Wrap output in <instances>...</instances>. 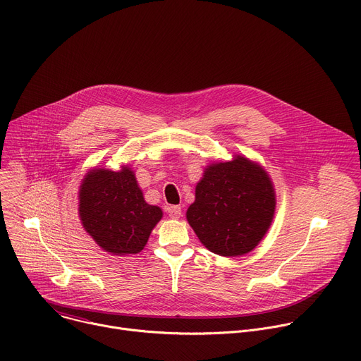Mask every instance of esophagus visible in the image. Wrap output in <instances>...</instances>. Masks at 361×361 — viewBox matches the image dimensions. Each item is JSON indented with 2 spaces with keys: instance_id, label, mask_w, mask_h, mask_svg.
<instances>
[{
  "instance_id": "1",
  "label": "esophagus",
  "mask_w": 361,
  "mask_h": 361,
  "mask_svg": "<svg viewBox=\"0 0 361 361\" xmlns=\"http://www.w3.org/2000/svg\"><path fill=\"white\" fill-rule=\"evenodd\" d=\"M169 216L171 217V219H180V216H181V207L180 205H171V207H169Z\"/></svg>"
}]
</instances>
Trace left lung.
Instances as JSON below:
<instances>
[{"label": "left lung", "instance_id": "8db88e82", "mask_svg": "<svg viewBox=\"0 0 361 361\" xmlns=\"http://www.w3.org/2000/svg\"><path fill=\"white\" fill-rule=\"evenodd\" d=\"M274 207L267 173L238 156L205 170L187 220L212 252L237 257L260 243L271 224Z\"/></svg>", "mask_w": 361, "mask_h": 361}]
</instances>
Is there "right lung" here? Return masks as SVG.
<instances>
[{
  "mask_svg": "<svg viewBox=\"0 0 361 361\" xmlns=\"http://www.w3.org/2000/svg\"><path fill=\"white\" fill-rule=\"evenodd\" d=\"M80 217L85 231L109 252H140L163 212L144 201L134 173L124 167L94 170L80 190Z\"/></svg>",
  "mask_w": 361,
  "mask_h": 361,
  "instance_id": "add662e5",
  "label": "right lung"
}]
</instances>
